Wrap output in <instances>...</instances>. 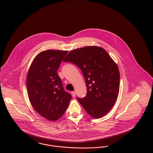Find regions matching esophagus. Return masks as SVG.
Wrapping results in <instances>:
<instances>
[{
	"instance_id": "obj_1",
	"label": "esophagus",
	"mask_w": 153,
	"mask_h": 153,
	"mask_svg": "<svg viewBox=\"0 0 153 153\" xmlns=\"http://www.w3.org/2000/svg\"><path fill=\"white\" fill-rule=\"evenodd\" d=\"M71 95H72V96L74 98V97H75V96H76V92H75V91H72V92H71Z\"/></svg>"
}]
</instances>
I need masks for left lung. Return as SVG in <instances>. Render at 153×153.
<instances>
[{
  "label": "left lung",
  "instance_id": "obj_1",
  "mask_svg": "<svg viewBox=\"0 0 153 153\" xmlns=\"http://www.w3.org/2000/svg\"><path fill=\"white\" fill-rule=\"evenodd\" d=\"M78 66L84 76L87 93L77 98L88 114L100 118L114 106L120 89L118 66L107 51L99 46H90L71 51L64 60Z\"/></svg>",
  "mask_w": 153,
  "mask_h": 153
}]
</instances>
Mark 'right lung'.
<instances>
[{"label":"right lung","mask_w":153,"mask_h":153,"mask_svg":"<svg viewBox=\"0 0 153 153\" xmlns=\"http://www.w3.org/2000/svg\"><path fill=\"white\" fill-rule=\"evenodd\" d=\"M67 51L46 50L36 55L29 68L26 85L29 101L45 118L55 121L65 113L72 98L57 74Z\"/></svg>","instance_id":"right-lung-1"}]
</instances>
